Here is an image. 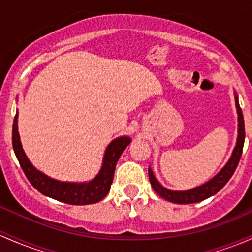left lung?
Instances as JSON below:
<instances>
[{"mask_svg": "<svg viewBox=\"0 0 252 252\" xmlns=\"http://www.w3.org/2000/svg\"><path fill=\"white\" fill-rule=\"evenodd\" d=\"M234 99H236V109H237V115H238V136H237V142L236 147L233 148L232 152V156L228 159V161L226 162V165L223 166L219 172L217 173L212 179H209L208 182L202 185H198V187L192 188V189L184 190V191H178V190H170L167 188L162 187L159 183V181L154 176L153 170L151 167H148V176L149 181H151L152 188L154 189L158 195L161 196L162 198H165L166 201H170L172 203L177 204H188V203H197L201 201L206 200V198L211 197V196L215 195L218 191H220L225 184L227 183L231 178L232 175L236 171L237 166H238V162L242 157V151L243 146H244V140H245V128H244V118H243V112L242 109L239 106L238 101V95L234 93Z\"/></svg>", "mask_w": 252, "mask_h": 252, "instance_id": "left-lung-1", "label": "left lung"}]
</instances>
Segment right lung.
<instances>
[{
    "label": "right lung",
    "instance_id": "obj_1",
    "mask_svg": "<svg viewBox=\"0 0 252 252\" xmlns=\"http://www.w3.org/2000/svg\"><path fill=\"white\" fill-rule=\"evenodd\" d=\"M18 117L19 113L16 111L13 123V148L14 153L18 158L20 166L26 175L33 187L43 195L60 202L75 204V206H84V204H92L101 201L107 195L111 188L115 173L116 164L120 159L121 154L131 142L129 136L116 137L109 143L105 149L103 164L99 173L90 182H61L57 179L46 176L40 172L32 165L24 152L23 145L20 141V135L18 131Z\"/></svg>",
    "mask_w": 252,
    "mask_h": 252
}]
</instances>
